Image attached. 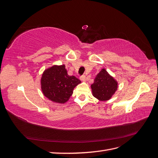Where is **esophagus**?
<instances>
[{"mask_svg": "<svg viewBox=\"0 0 158 158\" xmlns=\"http://www.w3.org/2000/svg\"><path fill=\"white\" fill-rule=\"evenodd\" d=\"M80 80H82V81H85L86 80V78H85V75H82V76H81L80 77Z\"/></svg>", "mask_w": 158, "mask_h": 158, "instance_id": "obj_1", "label": "esophagus"}]
</instances>
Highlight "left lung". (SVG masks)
Wrapping results in <instances>:
<instances>
[{
	"instance_id": "obj_1",
	"label": "left lung",
	"mask_w": 158,
	"mask_h": 158,
	"mask_svg": "<svg viewBox=\"0 0 158 158\" xmlns=\"http://www.w3.org/2000/svg\"><path fill=\"white\" fill-rule=\"evenodd\" d=\"M93 95L100 101H107L115 93L118 84L107 70L103 69L94 79V84L91 85Z\"/></svg>"
}]
</instances>
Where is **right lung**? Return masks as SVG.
<instances>
[{
  "label": "right lung",
  "instance_id": "add662e5",
  "mask_svg": "<svg viewBox=\"0 0 158 158\" xmlns=\"http://www.w3.org/2000/svg\"><path fill=\"white\" fill-rule=\"evenodd\" d=\"M80 82L75 76L68 74L64 64L47 69L41 79L43 94L51 101L59 103L67 102L74 88Z\"/></svg>",
  "mask_w": 158,
  "mask_h": 158
}]
</instances>
